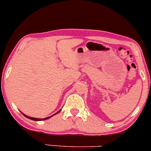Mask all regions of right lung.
<instances>
[{
    "label": "right lung",
    "instance_id": "1",
    "mask_svg": "<svg viewBox=\"0 0 151 151\" xmlns=\"http://www.w3.org/2000/svg\"><path fill=\"white\" fill-rule=\"evenodd\" d=\"M60 111H61V110H60V111H59L57 112L56 114H53V115H52V116H50V117H47V118H45V119H37V118H32V117L27 116L25 115V114H22H22H23V115L25 116L26 118H27V119H31V120H33V121H42V120H46V119H50V118H51L52 116H54V115H55V114H57L60 113Z\"/></svg>",
    "mask_w": 151,
    "mask_h": 151
}]
</instances>
